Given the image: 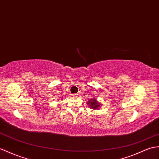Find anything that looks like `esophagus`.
Masks as SVG:
<instances>
[{
  "mask_svg": "<svg viewBox=\"0 0 159 159\" xmlns=\"http://www.w3.org/2000/svg\"><path fill=\"white\" fill-rule=\"evenodd\" d=\"M72 96L74 97H78L79 96V94L78 93H76V94H73Z\"/></svg>",
  "mask_w": 159,
  "mask_h": 159,
  "instance_id": "1",
  "label": "esophagus"
}]
</instances>
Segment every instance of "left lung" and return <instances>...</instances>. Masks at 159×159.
Instances as JSON below:
<instances>
[{
  "instance_id": "1",
  "label": "left lung",
  "mask_w": 159,
  "mask_h": 159,
  "mask_svg": "<svg viewBox=\"0 0 159 159\" xmlns=\"http://www.w3.org/2000/svg\"><path fill=\"white\" fill-rule=\"evenodd\" d=\"M87 104L90 107L91 109L93 110H99V108L101 107L100 103L97 101V99L95 98L90 99L89 102H87Z\"/></svg>"
}]
</instances>
